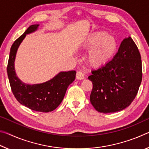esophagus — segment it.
<instances>
[{"label": "esophagus", "instance_id": "obj_1", "mask_svg": "<svg viewBox=\"0 0 149 149\" xmlns=\"http://www.w3.org/2000/svg\"><path fill=\"white\" fill-rule=\"evenodd\" d=\"M85 78L84 74L81 71H78L76 74V79L78 80H81L84 79Z\"/></svg>", "mask_w": 149, "mask_h": 149}]
</instances>
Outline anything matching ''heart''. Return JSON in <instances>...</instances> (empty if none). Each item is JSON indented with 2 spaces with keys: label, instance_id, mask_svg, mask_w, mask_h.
Instances as JSON below:
<instances>
[{
  "label": "heart",
  "instance_id": "heart-1",
  "mask_svg": "<svg viewBox=\"0 0 149 149\" xmlns=\"http://www.w3.org/2000/svg\"><path fill=\"white\" fill-rule=\"evenodd\" d=\"M81 46L83 49L89 50L87 55L89 64L94 68H99L112 59L117 50L118 42L107 32L97 31L88 35Z\"/></svg>",
  "mask_w": 149,
  "mask_h": 149
}]
</instances>
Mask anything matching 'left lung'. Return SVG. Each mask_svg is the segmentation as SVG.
<instances>
[{
	"label": "left lung",
	"instance_id": "obj_1",
	"mask_svg": "<svg viewBox=\"0 0 149 149\" xmlns=\"http://www.w3.org/2000/svg\"><path fill=\"white\" fill-rule=\"evenodd\" d=\"M137 45L130 36L121 42L117 53L104 66L93 70L90 101L98 112L108 114L129 107L142 81V62Z\"/></svg>",
	"mask_w": 149,
	"mask_h": 149
}]
</instances>
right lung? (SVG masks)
Returning a JSON list of instances; mask_svg holds the SVG:
<instances>
[{
    "label": "right lung",
    "instance_id": "1",
    "mask_svg": "<svg viewBox=\"0 0 149 149\" xmlns=\"http://www.w3.org/2000/svg\"><path fill=\"white\" fill-rule=\"evenodd\" d=\"M39 26H30L12 45L7 73L12 93L20 104L32 110L49 112L62 102L68 87L75 80L76 72H60L52 79L37 84H26L17 76L14 65L17 49L26 35L37 31Z\"/></svg>",
    "mask_w": 149,
    "mask_h": 149
}]
</instances>
